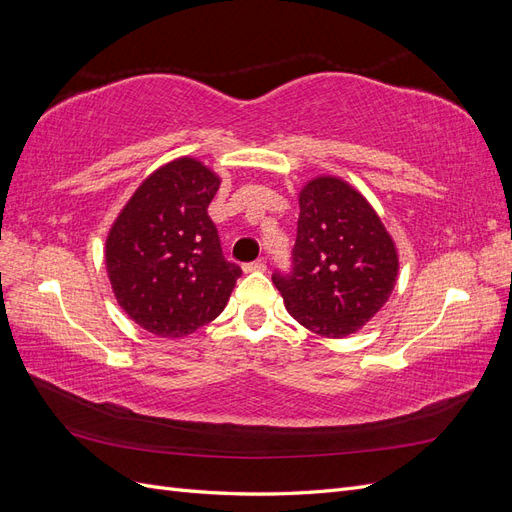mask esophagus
Masks as SVG:
<instances>
[{"label":"esophagus","mask_w":512,"mask_h":512,"mask_svg":"<svg viewBox=\"0 0 512 512\" xmlns=\"http://www.w3.org/2000/svg\"><path fill=\"white\" fill-rule=\"evenodd\" d=\"M245 273H254V271H267V262L265 260H254V262H247L243 265Z\"/></svg>","instance_id":"esophagus-1"}]
</instances>
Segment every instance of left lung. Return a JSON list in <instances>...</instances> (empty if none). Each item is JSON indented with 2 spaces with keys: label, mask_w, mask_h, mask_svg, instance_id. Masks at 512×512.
Instances as JSON below:
<instances>
[{
  "label": "left lung",
  "mask_w": 512,
  "mask_h": 512,
  "mask_svg": "<svg viewBox=\"0 0 512 512\" xmlns=\"http://www.w3.org/2000/svg\"><path fill=\"white\" fill-rule=\"evenodd\" d=\"M292 271L273 273L288 314L322 337L359 331L397 282L395 243L367 198L339 177H316L299 194Z\"/></svg>",
  "instance_id": "1"
}]
</instances>
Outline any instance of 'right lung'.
Returning <instances> with one entry per match:
<instances>
[{"mask_svg":"<svg viewBox=\"0 0 512 512\" xmlns=\"http://www.w3.org/2000/svg\"><path fill=\"white\" fill-rule=\"evenodd\" d=\"M220 177L194 158L151 173L106 237V271L117 303L160 337H185L222 314L241 277L222 254L207 207Z\"/></svg>","mask_w":512,"mask_h":512,"instance_id":"obj_1","label":"right lung"}]
</instances>
